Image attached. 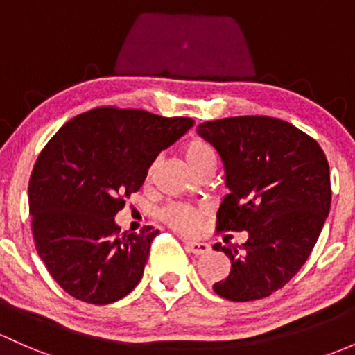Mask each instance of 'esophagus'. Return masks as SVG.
I'll list each match as a JSON object with an SVG mask.
<instances>
[{"instance_id": "34e87169", "label": "esophagus", "mask_w": 355, "mask_h": 355, "mask_svg": "<svg viewBox=\"0 0 355 355\" xmlns=\"http://www.w3.org/2000/svg\"><path fill=\"white\" fill-rule=\"evenodd\" d=\"M185 246H187L189 252H192L193 255H206V253L211 252V246L204 241H196V240H187L185 241Z\"/></svg>"}]
</instances>
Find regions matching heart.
I'll list each match as a JSON object with an SVG mask.
<instances>
[{
	"instance_id": "b5f03b06",
	"label": "heart",
	"mask_w": 355,
	"mask_h": 355,
	"mask_svg": "<svg viewBox=\"0 0 355 355\" xmlns=\"http://www.w3.org/2000/svg\"><path fill=\"white\" fill-rule=\"evenodd\" d=\"M185 162L193 171H200L204 168H216L218 165V153L216 149L207 143V141L200 139V137H193L185 143L184 146ZM204 216V209L197 206H190L184 202H173L168 204L159 212V218L166 223L168 226L175 227L178 231H192L193 227L199 225V221Z\"/></svg>"
}]
</instances>
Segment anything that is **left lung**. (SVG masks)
<instances>
[{
  "mask_svg": "<svg viewBox=\"0 0 355 355\" xmlns=\"http://www.w3.org/2000/svg\"><path fill=\"white\" fill-rule=\"evenodd\" d=\"M197 132L218 149L230 193L218 231H246L225 252L231 272L214 291L230 301H255L284 287L308 260L330 211V168L320 144L289 122L241 115L202 122Z\"/></svg>",
  "mask_w": 355,
  "mask_h": 355,
  "instance_id": "obj_1",
  "label": "left lung"
}]
</instances>
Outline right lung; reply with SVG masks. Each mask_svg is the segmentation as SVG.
<instances>
[{"label": "right lung", "mask_w": 355, "mask_h": 355, "mask_svg": "<svg viewBox=\"0 0 355 355\" xmlns=\"http://www.w3.org/2000/svg\"><path fill=\"white\" fill-rule=\"evenodd\" d=\"M192 125L190 117L98 107L71 119L46 144L28 182L32 233L69 296L110 304L139 284L159 231L121 233L114 218L143 187L156 156Z\"/></svg>", "instance_id": "obj_1"}]
</instances>
